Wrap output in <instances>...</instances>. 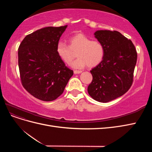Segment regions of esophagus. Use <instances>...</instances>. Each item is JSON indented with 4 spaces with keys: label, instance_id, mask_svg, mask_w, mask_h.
<instances>
[{
    "label": "esophagus",
    "instance_id": "34e87169",
    "mask_svg": "<svg viewBox=\"0 0 152 152\" xmlns=\"http://www.w3.org/2000/svg\"><path fill=\"white\" fill-rule=\"evenodd\" d=\"M82 71L80 70H74V73L75 74H79V73H80Z\"/></svg>",
    "mask_w": 152,
    "mask_h": 152
}]
</instances>
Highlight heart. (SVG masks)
Listing matches in <instances>:
<instances>
[{"instance_id": "b5f03b06", "label": "heart", "mask_w": 152, "mask_h": 152, "mask_svg": "<svg viewBox=\"0 0 152 152\" xmlns=\"http://www.w3.org/2000/svg\"><path fill=\"white\" fill-rule=\"evenodd\" d=\"M69 45L59 41L56 45L57 54L66 64H70L77 52V59L72 66L75 68H82L86 66L93 68L102 61L104 48L98 40H93L83 34H77L68 39Z\"/></svg>"}]
</instances>
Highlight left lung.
Returning a JSON list of instances; mask_svg holds the SVG:
<instances>
[{
	"label": "left lung",
	"instance_id": "8db88e82",
	"mask_svg": "<svg viewBox=\"0 0 152 152\" xmlns=\"http://www.w3.org/2000/svg\"><path fill=\"white\" fill-rule=\"evenodd\" d=\"M94 35L103 45L104 55L90 71L93 80L87 91L94 100L107 103L131 88L137 54L132 41L117 31L98 30Z\"/></svg>",
	"mask_w": 152,
	"mask_h": 152
}]
</instances>
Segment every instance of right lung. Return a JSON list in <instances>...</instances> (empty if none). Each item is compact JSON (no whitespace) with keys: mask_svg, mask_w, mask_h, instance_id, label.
Returning a JSON list of instances; mask_svg holds the SVG:
<instances>
[{"mask_svg":"<svg viewBox=\"0 0 152 152\" xmlns=\"http://www.w3.org/2000/svg\"><path fill=\"white\" fill-rule=\"evenodd\" d=\"M67 25L48 26L27 35L18 48L24 88L35 98L51 102L61 96L73 74L59 57L56 45Z\"/></svg>","mask_w":152,"mask_h":152,"instance_id":"add662e5","label":"right lung"}]
</instances>
